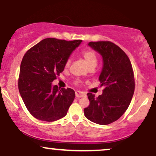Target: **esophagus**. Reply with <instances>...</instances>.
<instances>
[{"mask_svg": "<svg viewBox=\"0 0 156 156\" xmlns=\"http://www.w3.org/2000/svg\"><path fill=\"white\" fill-rule=\"evenodd\" d=\"M76 98H82V97L85 96V94L83 92H80V91H76Z\"/></svg>", "mask_w": 156, "mask_h": 156, "instance_id": "esophagus-1", "label": "esophagus"}]
</instances>
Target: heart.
Here are the masks:
<instances>
[{
    "label": "heart",
    "mask_w": 156,
    "mask_h": 156,
    "mask_svg": "<svg viewBox=\"0 0 156 156\" xmlns=\"http://www.w3.org/2000/svg\"><path fill=\"white\" fill-rule=\"evenodd\" d=\"M82 56L83 57L84 60L87 62V65L89 67H91V66H96L97 63H98V56H97V54L95 52L93 51L92 50L90 49H86L83 50V51L81 52ZM69 64H70V59H67V62L65 63V67H68L69 66Z\"/></svg>",
    "instance_id": "b5f03b06"
}]
</instances>
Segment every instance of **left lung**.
<instances>
[{
    "mask_svg": "<svg viewBox=\"0 0 156 156\" xmlns=\"http://www.w3.org/2000/svg\"><path fill=\"white\" fill-rule=\"evenodd\" d=\"M88 45L102 55L99 80L105 88L98 98L87 94L90 104L84 108V115L97 124L108 125L120 118L129 106L135 89L133 68L128 55L113 42H90Z\"/></svg>",
    "mask_w": 156,
    "mask_h": 156,
    "instance_id": "obj_1",
    "label": "left lung"
}]
</instances>
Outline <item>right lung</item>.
<instances>
[{
	"mask_svg": "<svg viewBox=\"0 0 156 156\" xmlns=\"http://www.w3.org/2000/svg\"><path fill=\"white\" fill-rule=\"evenodd\" d=\"M82 40L47 38L30 48L20 69L18 89L30 114L37 119L53 122L65 117L75 98L72 89L52 82L63 72L65 63Z\"/></svg>",
	"mask_w": 156,
	"mask_h": 156,
	"instance_id": "right-lung-1",
	"label": "right lung"
}]
</instances>
